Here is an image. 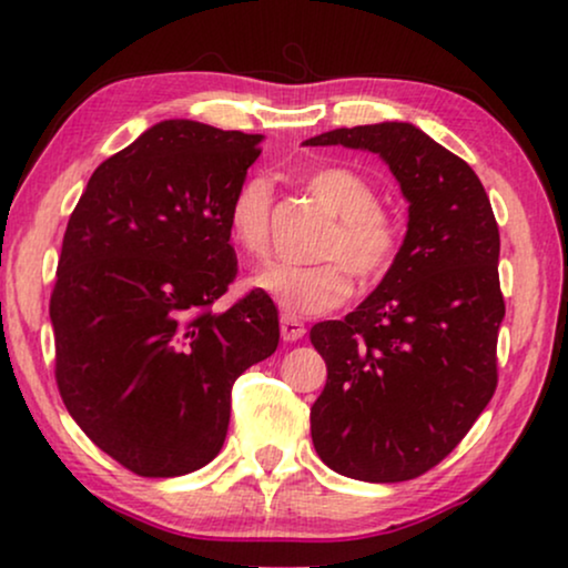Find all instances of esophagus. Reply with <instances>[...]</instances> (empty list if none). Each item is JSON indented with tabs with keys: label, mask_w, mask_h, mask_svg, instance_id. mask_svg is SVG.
I'll return each instance as SVG.
<instances>
[{
	"label": "esophagus",
	"mask_w": 568,
	"mask_h": 568,
	"mask_svg": "<svg viewBox=\"0 0 568 568\" xmlns=\"http://www.w3.org/2000/svg\"><path fill=\"white\" fill-rule=\"evenodd\" d=\"M280 335H283L285 343H296V339H301V337L306 335L304 322L296 320V316L285 314L283 320H280Z\"/></svg>",
	"instance_id": "esophagus-1"
}]
</instances>
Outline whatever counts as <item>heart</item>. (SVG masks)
I'll return each mask as SVG.
<instances>
[{
	"label": "heart",
	"mask_w": 568,
	"mask_h": 568,
	"mask_svg": "<svg viewBox=\"0 0 568 568\" xmlns=\"http://www.w3.org/2000/svg\"><path fill=\"white\" fill-rule=\"evenodd\" d=\"M306 186L332 215L316 254L324 262H272L252 277L254 288L270 296L288 316L327 314L345 304L353 277L374 285L387 275L399 254V225L382 207L379 192L366 176L345 165H322L306 176ZM272 184L267 176H246L231 194L225 229L244 256H264L270 246Z\"/></svg>",
	"instance_id": "1"
}]
</instances>
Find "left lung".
Listing matches in <instances>:
<instances>
[{"label": "left lung", "instance_id": "8db88e82", "mask_svg": "<svg viewBox=\"0 0 568 568\" xmlns=\"http://www.w3.org/2000/svg\"><path fill=\"white\" fill-rule=\"evenodd\" d=\"M306 145L379 153L410 202L407 236L372 296L312 327L327 384L312 407L322 463L368 483L413 480L463 442L498 384V225L480 179L407 121Z\"/></svg>", "mask_w": 568, "mask_h": 568}]
</instances>
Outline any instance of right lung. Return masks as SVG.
<instances>
[{"mask_svg": "<svg viewBox=\"0 0 568 568\" xmlns=\"http://www.w3.org/2000/svg\"><path fill=\"white\" fill-rule=\"evenodd\" d=\"M260 140L161 121L98 165L67 223L49 304L59 395L142 478L205 467L229 434L233 382L277 351L262 291L213 312L239 272L225 210Z\"/></svg>", "mask_w": 568, "mask_h": 568, "instance_id": "obj_1", "label": "right lung"}]
</instances>
